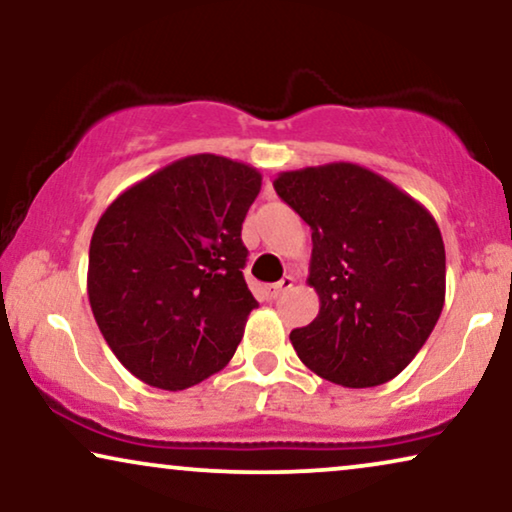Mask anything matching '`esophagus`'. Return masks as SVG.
<instances>
[{"label": "esophagus", "instance_id": "esophagus-1", "mask_svg": "<svg viewBox=\"0 0 512 512\" xmlns=\"http://www.w3.org/2000/svg\"><path fill=\"white\" fill-rule=\"evenodd\" d=\"M293 284H296V279H293L291 275H286V277L282 279V282H277V284H270V286H265V296H268L270 300H275V298L282 296L284 291H289Z\"/></svg>", "mask_w": 512, "mask_h": 512}]
</instances>
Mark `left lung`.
Returning <instances> with one entry per match:
<instances>
[{
    "mask_svg": "<svg viewBox=\"0 0 512 512\" xmlns=\"http://www.w3.org/2000/svg\"><path fill=\"white\" fill-rule=\"evenodd\" d=\"M275 191L312 230V324L291 331L312 373L349 389L415 359L445 305V244L422 202L354 163L279 172Z\"/></svg>",
    "mask_w": 512,
    "mask_h": 512,
    "instance_id": "obj_1",
    "label": "left lung"
}]
</instances>
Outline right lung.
Masks as SVG:
<instances>
[{"label":"right lung","mask_w":512,"mask_h":512,"mask_svg":"<svg viewBox=\"0 0 512 512\" xmlns=\"http://www.w3.org/2000/svg\"><path fill=\"white\" fill-rule=\"evenodd\" d=\"M247 163L198 153L132 184L97 221L88 300L116 359L156 389L219 373L258 307L242 221L261 191Z\"/></svg>","instance_id":"right-lung-1"}]
</instances>
